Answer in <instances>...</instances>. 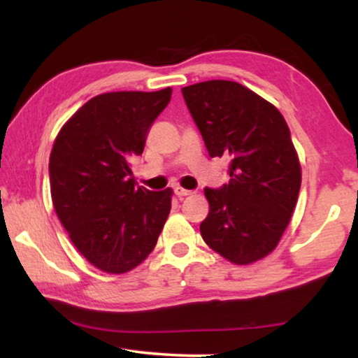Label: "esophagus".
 <instances>
[{
  "label": "esophagus",
  "mask_w": 358,
  "mask_h": 358,
  "mask_svg": "<svg viewBox=\"0 0 358 358\" xmlns=\"http://www.w3.org/2000/svg\"><path fill=\"white\" fill-rule=\"evenodd\" d=\"M174 192H176V195H178L179 199L189 197V195H192V194H194L192 190H187V189H182V187H176V189H174Z\"/></svg>",
  "instance_id": "34e87169"
}]
</instances>
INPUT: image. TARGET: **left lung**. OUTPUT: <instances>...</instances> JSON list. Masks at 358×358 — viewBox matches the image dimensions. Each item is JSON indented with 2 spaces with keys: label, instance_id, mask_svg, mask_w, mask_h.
<instances>
[{
  "label": "left lung",
  "instance_id": "8db88e82",
  "mask_svg": "<svg viewBox=\"0 0 358 358\" xmlns=\"http://www.w3.org/2000/svg\"><path fill=\"white\" fill-rule=\"evenodd\" d=\"M190 115L212 158L229 159V182L205 187L203 241L238 266L272 252L290 223L301 166L290 130L275 106L234 81L182 87Z\"/></svg>",
  "mask_w": 358,
  "mask_h": 358
}]
</instances>
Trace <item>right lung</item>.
Here are the masks:
<instances>
[{"label":"right lung","mask_w":358,"mask_h":358,"mask_svg":"<svg viewBox=\"0 0 358 358\" xmlns=\"http://www.w3.org/2000/svg\"><path fill=\"white\" fill-rule=\"evenodd\" d=\"M173 90L92 97L58 131L50 153L52 202L78 251L107 273L148 257L171 212L173 190L136 185L130 158L169 104Z\"/></svg>","instance_id":"right-lung-1"}]
</instances>
